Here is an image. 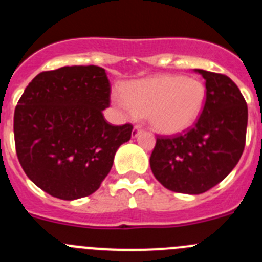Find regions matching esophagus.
Instances as JSON below:
<instances>
[{
    "label": "esophagus",
    "instance_id": "1",
    "mask_svg": "<svg viewBox=\"0 0 262 262\" xmlns=\"http://www.w3.org/2000/svg\"><path fill=\"white\" fill-rule=\"evenodd\" d=\"M142 131H143L142 126H139V124L134 126V128H133V138H136V136H138L139 134L142 133Z\"/></svg>",
    "mask_w": 262,
    "mask_h": 262
}]
</instances>
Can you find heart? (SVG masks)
<instances>
[{
    "mask_svg": "<svg viewBox=\"0 0 262 262\" xmlns=\"http://www.w3.org/2000/svg\"><path fill=\"white\" fill-rule=\"evenodd\" d=\"M115 105L127 115L147 117L156 131L178 134L198 119L206 102L202 81L178 75H157L131 81L122 94H114Z\"/></svg>",
    "mask_w": 262,
    "mask_h": 262,
    "instance_id": "b5f03b06",
    "label": "heart"
}]
</instances>
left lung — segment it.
I'll list each match as a JSON object with an SVG mask.
<instances>
[{
    "label": "left lung",
    "instance_id": "obj_1",
    "mask_svg": "<svg viewBox=\"0 0 262 262\" xmlns=\"http://www.w3.org/2000/svg\"><path fill=\"white\" fill-rule=\"evenodd\" d=\"M206 80V102L191 128L157 136L149 164L169 190L202 194L223 181L245 147L248 107L237 85L222 73L195 69Z\"/></svg>",
    "mask_w": 262,
    "mask_h": 262
}]
</instances>
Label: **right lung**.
<instances>
[{
  "label": "right lung",
  "mask_w": 262,
  "mask_h": 262,
  "mask_svg": "<svg viewBox=\"0 0 262 262\" xmlns=\"http://www.w3.org/2000/svg\"><path fill=\"white\" fill-rule=\"evenodd\" d=\"M110 81L97 66L41 72L14 111V140L27 177L41 190L73 201L98 190L133 124L111 126Z\"/></svg>",
  "instance_id": "1"
}]
</instances>
